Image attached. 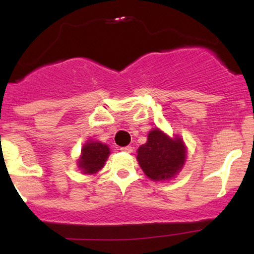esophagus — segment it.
Segmentation results:
<instances>
[{
  "label": "esophagus",
  "instance_id": "obj_1",
  "mask_svg": "<svg viewBox=\"0 0 254 254\" xmlns=\"http://www.w3.org/2000/svg\"><path fill=\"white\" fill-rule=\"evenodd\" d=\"M120 150L123 151V152H127V153H131L132 152V147L131 146H124V147H122Z\"/></svg>",
  "mask_w": 254,
  "mask_h": 254
}]
</instances>
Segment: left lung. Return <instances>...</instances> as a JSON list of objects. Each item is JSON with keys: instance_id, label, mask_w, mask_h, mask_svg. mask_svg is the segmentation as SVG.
I'll use <instances>...</instances> for the list:
<instances>
[{"instance_id": "obj_1", "label": "left lung", "mask_w": 254, "mask_h": 254, "mask_svg": "<svg viewBox=\"0 0 254 254\" xmlns=\"http://www.w3.org/2000/svg\"><path fill=\"white\" fill-rule=\"evenodd\" d=\"M137 161L145 175L152 181L172 178L182 170L186 147L181 137L170 139L161 130L148 132L147 142L137 150Z\"/></svg>"}]
</instances>
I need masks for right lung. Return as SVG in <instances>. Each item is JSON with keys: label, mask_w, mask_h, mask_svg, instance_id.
<instances>
[{"label": "right lung", "mask_w": 254, "mask_h": 254, "mask_svg": "<svg viewBox=\"0 0 254 254\" xmlns=\"http://www.w3.org/2000/svg\"><path fill=\"white\" fill-rule=\"evenodd\" d=\"M109 147L102 142H87L82 148L79 167L83 173H96L104 166L109 155Z\"/></svg>", "instance_id": "obj_1"}]
</instances>
